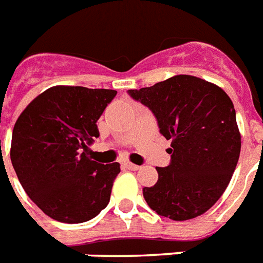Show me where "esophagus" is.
Here are the masks:
<instances>
[{"mask_svg":"<svg viewBox=\"0 0 263 263\" xmlns=\"http://www.w3.org/2000/svg\"><path fill=\"white\" fill-rule=\"evenodd\" d=\"M125 166H127V169H129V171H138V169L140 168L139 165L132 164V162H127V164H125Z\"/></svg>","mask_w":263,"mask_h":263,"instance_id":"34e87169","label":"esophagus"}]
</instances>
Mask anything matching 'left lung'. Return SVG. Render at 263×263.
<instances>
[{
	"instance_id": "left-lung-1",
	"label": "left lung",
	"mask_w": 263,
	"mask_h": 263,
	"mask_svg": "<svg viewBox=\"0 0 263 263\" xmlns=\"http://www.w3.org/2000/svg\"><path fill=\"white\" fill-rule=\"evenodd\" d=\"M156 116L171 140V164L158 168V181L143 188L160 216L185 221L203 214L228 187L240 156L236 111L227 92L191 75H176L152 87L128 90Z\"/></svg>"
}]
</instances>
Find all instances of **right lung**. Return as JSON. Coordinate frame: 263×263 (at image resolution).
Returning a JSON list of instances; mask_svg holds the SVG:
<instances>
[{
    "instance_id": "obj_1",
    "label": "right lung",
    "mask_w": 263,
    "mask_h": 263,
    "mask_svg": "<svg viewBox=\"0 0 263 263\" xmlns=\"http://www.w3.org/2000/svg\"><path fill=\"white\" fill-rule=\"evenodd\" d=\"M117 91L54 86L32 99L12 134L10 161L30 199L60 222L80 224L110 200L120 164H99L88 148Z\"/></svg>"
}]
</instances>
